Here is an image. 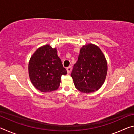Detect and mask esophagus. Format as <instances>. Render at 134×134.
<instances>
[{"mask_svg": "<svg viewBox=\"0 0 134 134\" xmlns=\"http://www.w3.org/2000/svg\"><path fill=\"white\" fill-rule=\"evenodd\" d=\"M71 70H72L71 67L70 66V67L67 68V71L68 73H70V72H71Z\"/></svg>", "mask_w": 134, "mask_h": 134, "instance_id": "34e87169", "label": "esophagus"}]
</instances>
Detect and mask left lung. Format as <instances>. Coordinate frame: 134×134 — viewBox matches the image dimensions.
Here are the masks:
<instances>
[{
    "label": "left lung",
    "mask_w": 134,
    "mask_h": 134,
    "mask_svg": "<svg viewBox=\"0 0 134 134\" xmlns=\"http://www.w3.org/2000/svg\"><path fill=\"white\" fill-rule=\"evenodd\" d=\"M107 71V61L100 48L95 44H87L80 48L71 76L77 89L90 93L102 87Z\"/></svg>",
    "instance_id": "left-lung-1"
}]
</instances>
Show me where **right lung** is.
I'll return each instance as SVG.
<instances>
[{
    "label": "right lung",
    "instance_id": "obj_1",
    "mask_svg": "<svg viewBox=\"0 0 134 134\" xmlns=\"http://www.w3.org/2000/svg\"><path fill=\"white\" fill-rule=\"evenodd\" d=\"M29 79L33 86L42 92L58 89L61 77L67 74L56 48L49 44L40 47L31 57L28 64Z\"/></svg>",
    "mask_w": 134,
    "mask_h": 134
}]
</instances>
